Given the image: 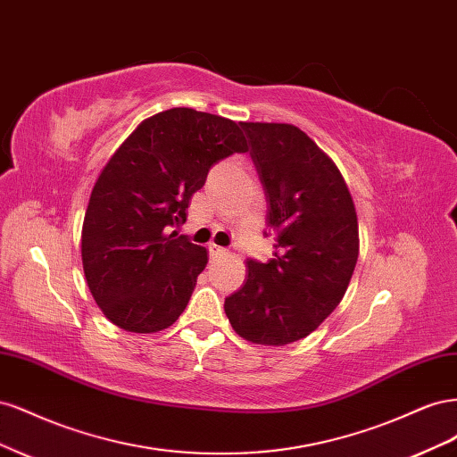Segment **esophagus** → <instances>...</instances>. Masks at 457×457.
Instances as JSON below:
<instances>
[{
	"instance_id": "34e87169",
	"label": "esophagus",
	"mask_w": 457,
	"mask_h": 457,
	"mask_svg": "<svg viewBox=\"0 0 457 457\" xmlns=\"http://www.w3.org/2000/svg\"><path fill=\"white\" fill-rule=\"evenodd\" d=\"M207 247H210V255H212V257H219V255H225V253H227L225 247H220V245H217V244H210Z\"/></svg>"
}]
</instances>
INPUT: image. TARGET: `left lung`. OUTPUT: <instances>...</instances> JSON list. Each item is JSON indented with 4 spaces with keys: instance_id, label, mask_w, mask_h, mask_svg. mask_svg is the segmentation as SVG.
<instances>
[{
    "instance_id": "left-lung-1",
    "label": "left lung",
    "mask_w": 457,
    "mask_h": 457,
    "mask_svg": "<svg viewBox=\"0 0 457 457\" xmlns=\"http://www.w3.org/2000/svg\"><path fill=\"white\" fill-rule=\"evenodd\" d=\"M267 196L274 259L247 261V280L225 299L240 337L299 341L347 292L358 259V220L347 183L324 150L292 123L242 121Z\"/></svg>"
}]
</instances>
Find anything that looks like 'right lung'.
I'll return each mask as SVG.
<instances>
[{
  "label": "right lung",
  "mask_w": 457,
  "mask_h": 457,
  "mask_svg": "<svg viewBox=\"0 0 457 457\" xmlns=\"http://www.w3.org/2000/svg\"><path fill=\"white\" fill-rule=\"evenodd\" d=\"M237 121L170 108L141 121L93 187L81 261L103 314L133 334L170 328L207 265L205 247L171 230L213 163L245 152Z\"/></svg>",
  "instance_id": "obj_1"
}]
</instances>
